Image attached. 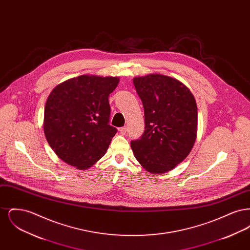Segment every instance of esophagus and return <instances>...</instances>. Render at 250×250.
<instances>
[{
	"label": "esophagus",
	"instance_id": "34e87169",
	"mask_svg": "<svg viewBox=\"0 0 250 250\" xmlns=\"http://www.w3.org/2000/svg\"><path fill=\"white\" fill-rule=\"evenodd\" d=\"M119 132L121 135H125V132H126V127H125V126L121 127V128H119Z\"/></svg>",
	"mask_w": 250,
	"mask_h": 250
}]
</instances>
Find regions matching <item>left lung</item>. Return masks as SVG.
I'll return each instance as SVG.
<instances>
[{
	"label": "left lung",
	"instance_id": "1",
	"mask_svg": "<svg viewBox=\"0 0 250 250\" xmlns=\"http://www.w3.org/2000/svg\"><path fill=\"white\" fill-rule=\"evenodd\" d=\"M144 108L145 130L131 148L150 173H165L189 155L197 138L198 109L190 90L178 80L160 74L133 79Z\"/></svg>",
	"mask_w": 250,
	"mask_h": 250
}]
</instances>
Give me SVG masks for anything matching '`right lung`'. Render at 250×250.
<instances>
[{
  "instance_id": "add662e5",
  "label": "right lung",
  "mask_w": 250,
  "mask_h": 250,
  "mask_svg": "<svg viewBox=\"0 0 250 250\" xmlns=\"http://www.w3.org/2000/svg\"><path fill=\"white\" fill-rule=\"evenodd\" d=\"M118 77L83 75L58 84L48 95L43 128L60 159L87 169L106 154L117 129L108 125V95Z\"/></svg>"
}]
</instances>
